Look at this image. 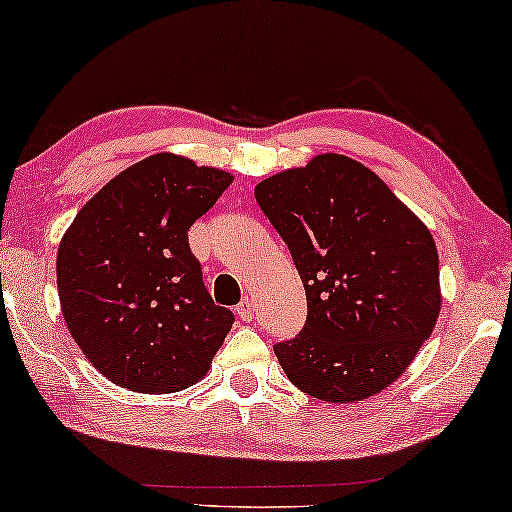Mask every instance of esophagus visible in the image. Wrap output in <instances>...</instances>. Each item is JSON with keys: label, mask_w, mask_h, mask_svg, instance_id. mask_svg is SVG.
I'll use <instances>...</instances> for the list:
<instances>
[{"label": "esophagus", "mask_w": 512, "mask_h": 512, "mask_svg": "<svg viewBox=\"0 0 512 512\" xmlns=\"http://www.w3.org/2000/svg\"><path fill=\"white\" fill-rule=\"evenodd\" d=\"M237 316L241 321H253L255 319V303L248 296L241 298V303L237 305Z\"/></svg>", "instance_id": "obj_1"}]
</instances>
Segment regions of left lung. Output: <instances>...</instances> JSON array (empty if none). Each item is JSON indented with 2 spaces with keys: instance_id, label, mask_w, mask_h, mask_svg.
<instances>
[{
  "instance_id": "1",
  "label": "left lung",
  "mask_w": 512,
  "mask_h": 512,
  "mask_svg": "<svg viewBox=\"0 0 512 512\" xmlns=\"http://www.w3.org/2000/svg\"><path fill=\"white\" fill-rule=\"evenodd\" d=\"M303 280L307 319L273 346L287 378L330 403L392 385L440 314V262L428 227L360 161L319 154L255 189Z\"/></svg>"
}]
</instances>
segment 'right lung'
<instances>
[{
	"label": "right lung",
	"instance_id": "1",
	"mask_svg": "<svg viewBox=\"0 0 512 512\" xmlns=\"http://www.w3.org/2000/svg\"><path fill=\"white\" fill-rule=\"evenodd\" d=\"M234 177L161 152L81 207L56 255L63 319L93 367L145 394L196 385L234 323L202 282L189 227Z\"/></svg>",
	"mask_w": 512,
	"mask_h": 512
}]
</instances>
